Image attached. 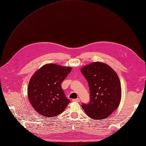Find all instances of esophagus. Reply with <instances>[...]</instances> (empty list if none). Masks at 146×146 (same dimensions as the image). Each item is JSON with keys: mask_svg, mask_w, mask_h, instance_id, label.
I'll use <instances>...</instances> for the list:
<instances>
[{"mask_svg": "<svg viewBox=\"0 0 146 146\" xmlns=\"http://www.w3.org/2000/svg\"><path fill=\"white\" fill-rule=\"evenodd\" d=\"M73 102H77V103H79L80 102V100L79 98H77V99H73L72 100Z\"/></svg>", "mask_w": 146, "mask_h": 146, "instance_id": "esophagus-1", "label": "esophagus"}]
</instances>
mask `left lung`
<instances>
[{"instance_id":"left-lung-1","label":"left lung","mask_w":146,"mask_h":146,"mask_svg":"<svg viewBox=\"0 0 146 146\" xmlns=\"http://www.w3.org/2000/svg\"><path fill=\"white\" fill-rule=\"evenodd\" d=\"M81 72L90 90V102L82 104L86 115L95 120L105 119L119 106L121 88L116 72L107 64L94 62L83 66Z\"/></svg>"}]
</instances>
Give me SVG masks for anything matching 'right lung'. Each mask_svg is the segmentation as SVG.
I'll list each match as a JSON object with an SVG mask.
<instances>
[{
	"label": "right lung",
	"instance_id": "1",
	"mask_svg": "<svg viewBox=\"0 0 146 146\" xmlns=\"http://www.w3.org/2000/svg\"><path fill=\"white\" fill-rule=\"evenodd\" d=\"M71 67L45 64L31 76L27 88L29 100L40 115L52 117L61 113L70 101L65 96L61 83Z\"/></svg>",
	"mask_w": 146,
	"mask_h": 146
}]
</instances>
